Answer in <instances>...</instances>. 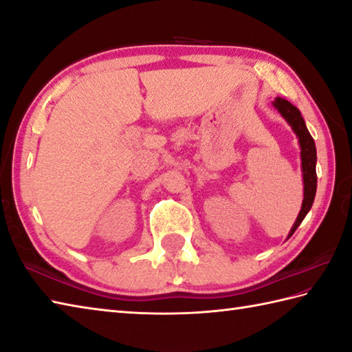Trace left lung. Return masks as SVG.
<instances>
[{"instance_id":"obj_1","label":"left lung","mask_w":352,"mask_h":352,"mask_svg":"<svg viewBox=\"0 0 352 352\" xmlns=\"http://www.w3.org/2000/svg\"><path fill=\"white\" fill-rule=\"evenodd\" d=\"M274 108L278 109L280 116L288 122L292 126L294 134L298 135L299 144H300V160H302V174H304V201H302V208L296 219L288 238H290L296 229L304 221L307 213L309 212L316 197V188H318V175H316V162H318V155H316V144L311 134L308 133L304 117L300 116V111L290 102L285 99L276 98L273 102Z\"/></svg>"}]
</instances>
